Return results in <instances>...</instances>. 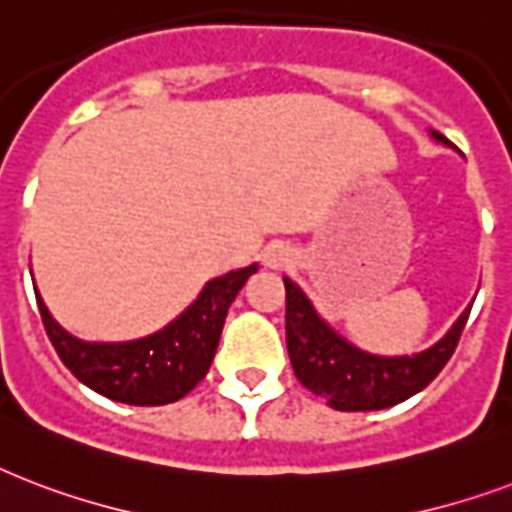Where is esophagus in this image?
<instances>
[{
    "instance_id": "obj_1",
    "label": "esophagus",
    "mask_w": 512,
    "mask_h": 512,
    "mask_svg": "<svg viewBox=\"0 0 512 512\" xmlns=\"http://www.w3.org/2000/svg\"><path fill=\"white\" fill-rule=\"evenodd\" d=\"M291 261H293L291 248H288V245H283V243L269 245L267 253H264V264H267V267H272V269L285 267V264H291Z\"/></svg>"
}]
</instances>
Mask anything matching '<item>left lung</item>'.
<instances>
[{
    "label": "left lung",
    "mask_w": 512,
    "mask_h": 512,
    "mask_svg": "<svg viewBox=\"0 0 512 512\" xmlns=\"http://www.w3.org/2000/svg\"><path fill=\"white\" fill-rule=\"evenodd\" d=\"M435 141L451 146L449 138L435 133ZM285 283V342L291 355L293 374L304 387L336 411H376L390 408L400 400L417 395L441 374V368L457 350L459 336L467 323V307L449 334L430 350L417 355H398L382 358L371 352L358 350L344 336H339L326 320L320 318L312 301L301 293L293 280L283 277Z\"/></svg>",
    "instance_id": "left-lung-1"
}]
</instances>
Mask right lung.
I'll list each match as a JSON object with an SVG mask.
<instances>
[{"label":"right lung","instance_id":"obj_1","mask_svg":"<svg viewBox=\"0 0 512 512\" xmlns=\"http://www.w3.org/2000/svg\"><path fill=\"white\" fill-rule=\"evenodd\" d=\"M253 272L256 264L213 277L170 326L136 342L95 344L74 339L50 318L39 293L37 304L58 358L79 382L130 406H165L184 398L208 374L229 304Z\"/></svg>","mask_w":512,"mask_h":512}]
</instances>
